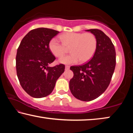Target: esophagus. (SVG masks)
Segmentation results:
<instances>
[{
	"instance_id": "obj_1",
	"label": "esophagus",
	"mask_w": 133,
	"mask_h": 133,
	"mask_svg": "<svg viewBox=\"0 0 133 133\" xmlns=\"http://www.w3.org/2000/svg\"><path fill=\"white\" fill-rule=\"evenodd\" d=\"M70 69V66H65V70H69Z\"/></svg>"
}]
</instances>
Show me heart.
Listing matches in <instances>:
<instances>
[{"mask_svg":"<svg viewBox=\"0 0 133 133\" xmlns=\"http://www.w3.org/2000/svg\"><path fill=\"white\" fill-rule=\"evenodd\" d=\"M62 43L57 39H51L49 43L50 52L56 57H60L70 49V55L62 57L58 62L63 64H73L79 61L84 63L90 59L95 53L97 40L91 33L67 32L59 36Z\"/></svg>","mask_w":133,"mask_h":133,"instance_id":"obj_1","label":"heart"}]
</instances>
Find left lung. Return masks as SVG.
I'll return each mask as SVG.
<instances>
[{
  "label": "left lung",
  "instance_id": "8db88e82",
  "mask_svg": "<svg viewBox=\"0 0 133 133\" xmlns=\"http://www.w3.org/2000/svg\"><path fill=\"white\" fill-rule=\"evenodd\" d=\"M96 37L97 48L86 63L71 66L73 77L70 80L71 93L78 100L89 102L98 97L109 86L116 66V51L110 38L98 29H89Z\"/></svg>",
  "mask_w": 133,
  "mask_h": 133
}]
</instances>
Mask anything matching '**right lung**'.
Segmentation results:
<instances>
[{
	"mask_svg": "<svg viewBox=\"0 0 133 133\" xmlns=\"http://www.w3.org/2000/svg\"><path fill=\"white\" fill-rule=\"evenodd\" d=\"M58 33L48 28L33 29L23 37L17 49L16 67L18 79L24 90L33 97L49 95L64 71L62 64L49 67L56 59L49 50V42Z\"/></svg>",
	"mask_w": 133,
	"mask_h": 133,
	"instance_id": "add662e5",
	"label": "right lung"
}]
</instances>
